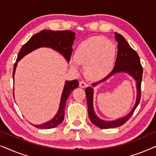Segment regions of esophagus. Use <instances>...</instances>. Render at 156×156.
I'll use <instances>...</instances> for the list:
<instances>
[{
    "mask_svg": "<svg viewBox=\"0 0 156 156\" xmlns=\"http://www.w3.org/2000/svg\"><path fill=\"white\" fill-rule=\"evenodd\" d=\"M86 86H87V84L84 81H83V80L80 81V87H82V88H84V87H86Z\"/></svg>",
    "mask_w": 156,
    "mask_h": 156,
    "instance_id": "obj_1",
    "label": "esophagus"
}]
</instances>
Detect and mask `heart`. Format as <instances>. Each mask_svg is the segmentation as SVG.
Wrapping results in <instances>:
<instances>
[{
    "mask_svg": "<svg viewBox=\"0 0 156 156\" xmlns=\"http://www.w3.org/2000/svg\"><path fill=\"white\" fill-rule=\"evenodd\" d=\"M115 57L114 44L101 36L81 42L74 55L76 63L84 66L85 76L90 80H99L107 75L114 65ZM72 67L77 69L75 63H72Z\"/></svg>",
    "mask_w": 156,
    "mask_h": 156,
    "instance_id": "obj_1",
    "label": "heart"
}]
</instances>
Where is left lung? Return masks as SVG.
I'll list each match as a JSON object with an SVG mask.
<instances>
[{"instance_id":"obj_1","label":"left lung","mask_w":156,"mask_h":156,"mask_svg":"<svg viewBox=\"0 0 156 156\" xmlns=\"http://www.w3.org/2000/svg\"><path fill=\"white\" fill-rule=\"evenodd\" d=\"M116 37L117 42H118V52H117L116 60V62H115L114 69L106 77L102 79L99 82L93 83L92 85L95 86L96 84H99V83L103 82L104 80H106L110 76H112L113 74H116L117 72H127V73L131 74L136 81L137 99H136V102L133 108L126 116L113 121H103L98 118L97 115L95 114L93 108V89L91 87H87L86 90H85V93H86L87 104H88L89 119H90L93 124L103 129L116 128L124 124L133 115L134 111L136 110V107L139 104L140 96H141L143 67L141 64H140L139 56H138V53L129 45V44L128 43L125 38L121 34L116 33V37Z\"/></svg>"}]
</instances>
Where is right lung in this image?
<instances>
[{
    "mask_svg": "<svg viewBox=\"0 0 156 156\" xmlns=\"http://www.w3.org/2000/svg\"><path fill=\"white\" fill-rule=\"evenodd\" d=\"M75 33L70 30H43L40 33L34 35L28 41H27L21 48L20 52H18V57H17L16 62L15 63L13 67V72H12V78L14 80V74L16 71V65L18 62L22 59L25 55L28 54L35 49L40 47H49L54 50L59 51L61 54H62L68 61L70 59L72 52V47L74 40L75 39L74 37ZM79 86V82L77 80L66 82L65 88H64L62 95L61 97V101L59 104V111L54 118L48 122L42 123L41 125H35L38 129H49L56 127L59 123H61L64 120L65 117V108L66 105V101L68 98V96L70 94L72 90L76 89Z\"/></svg>",
    "mask_w": 156,
    "mask_h": 156,
    "instance_id": "right-lung-1",
    "label": "right lung"
}]
</instances>
